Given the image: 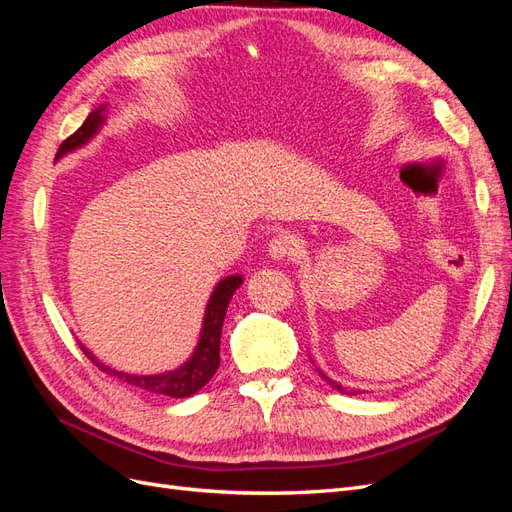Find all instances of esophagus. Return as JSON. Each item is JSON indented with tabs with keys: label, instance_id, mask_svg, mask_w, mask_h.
<instances>
[{
	"label": "esophagus",
	"instance_id": "1",
	"mask_svg": "<svg viewBox=\"0 0 512 512\" xmlns=\"http://www.w3.org/2000/svg\"><path fill=\"white\" fill-rule=\"evenodd\" d=\"M301 250V241L292 232H277L269 241V256L273 260H286L294 258Z\"/></svg>",
	"mask_w": 512,
	"mask_h": 512
}]
</instances>
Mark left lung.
I'll use <instances>...</instances> for the list:
<instances>
[{
    "label": "left lung",
    "instance_id": "1",
    "mask_svg": "<svg viewBox=\"0 0 512 512\" xmlns=\"http://www.w3.org/2000/svg\"><path fill=\"white\" fill-rule=\"evenodd\" d=\"M322 378H327V376H322ZM329 382H331V380H329ZM331 384L335 386V389H337V391H342V386H339V384H335V382H331Z\"/></svg>",
    "mask_w": 512,
    "mask_h": 512
}]
</instances>
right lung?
<instances>
[{
	"label": "right lung",
	"instance_id": "obj_1",
	"mask_svg": "<svg viewBox=\"0 0 512 512\" xmlns=\"http://www.w3.org/2000/svg\"><path fill=\"white\" fill-rule=\"evenodd\" d=\"M102 108H96V111L85 119L83 126L59 145L57 158H61L64 153H68L76 147L85 145L89 138L98 132L100 123L104 121ZM241 282H243L241 275H230V277H226V280H222L218 286H215L211 299H209V305H207L203 333H200L196 352L192 354V359L188 363L181 365L175 371H168V374H158V376L121 374V371H115L111 367L102 365L85 346H81V350L85 352V356L91 363L104 371V374L117 376L119 380L136 386V389H143L147 393H156V395H166V397H190L196 391L203 389V386L213 378V374L220 367L222 324H224V316H226V309H228L232 294H235V290L241 286Z\"/></svg>",
	"mask_w": 512,
	"mask_h": 512
}]
</instances>
